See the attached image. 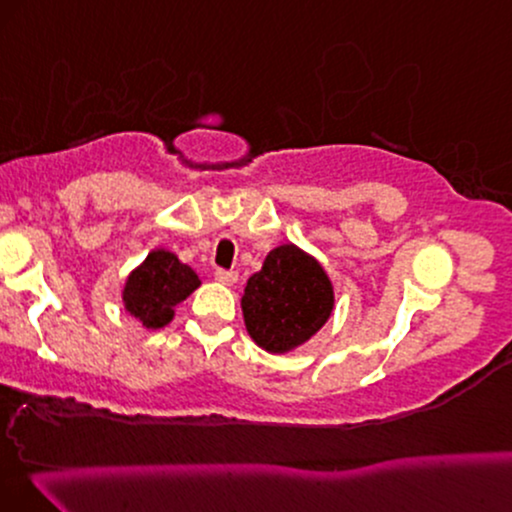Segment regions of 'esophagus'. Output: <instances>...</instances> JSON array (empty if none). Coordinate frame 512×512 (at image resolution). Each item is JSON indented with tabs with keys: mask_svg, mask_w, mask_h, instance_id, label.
<instances>
[{
	"mask_svg": "<svg viewBox=\"0 0 512 512\" xmlns=\"http://www.w3.org/2000/svg\"><path fill=\"white\" fill-rule=\"evenodd\" d=\"M216 280L220 282V285L232 287L239 280V275L235 273V270H216Z\"/></svg>",
	"mask_w": 512,
	"mask_h": 512,
	"instance_id": "1",
	"label": "esophagus"
}]
</instances>
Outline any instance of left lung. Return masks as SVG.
<instances>
[{
    "mask_svg": "<svg viewBox=\"0 0 512 512\" xmlns=\"http://www.w3.org/2000/svg\"><path fill=\"white\" fill-rule=\"evenodd\" d=\"M334 311V285L313 254L296 244L268 251L246 280L242 315L249 337L263 351L289 353L323 330Z\"/></svg>",
    "mask_w": 512,
    "mask_h": 512,
    "instance_id": "obj_1",
    "label": "left lung"
}]
</instances>
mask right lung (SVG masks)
Returning <instances> with one entry per match:
<instances>
[{"label":"right lung","instance_id":"obj_1","mask_svg":"<svg viewBox=\"0 0 512 512\" xmlns=\"http://www.w3.org/2000/svg\"><path fill=\"white\" fill-rule=\"evenodd\" d=\"M201 285L197 270L173 251L154 249L130 270L121 299L123 308L147 330H161L175 318V308Z\"/></svg>","mask_w":512,"mask_h":512}]
</instances>
